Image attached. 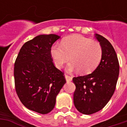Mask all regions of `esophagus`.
<instances>
[{
	"label": "esophagus",
	"mask_w": 127,
	"mask_h": 127,
	"mask_svg": "<svg viewBox=\"0 0 127 127\" xmlns=\"http://www.w3.org/2000/svg\"><path fill=\"white\" fill-rule=\"evenodd\" d=\"M64 76H65V78H66V80L67 82H69V81H71L72 80V77L66 74H64Z\"/></svg>",
	"instance_id": "obj_1"
}]
</instances>
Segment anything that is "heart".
<instances>
[{
    "label": "heart",
    "instance_id": "heart-1",
    "mask_svg": "<svg viewBox=\"0 0 127 127\" xmlns=\"http://www.w3.org/2000/svg\"><path fill=\"white\" fill-rule=\"evenodd\" d=\"M51 55L57 68H61L70 59L72 61L68 70H78L83 74L93 72L100 63L102 49L100 44L80 35H73L66 37L61 44L52 46Z\"/></svg>",
    "mask_w": 127,
    "mask_h": 127
}]
</instances>
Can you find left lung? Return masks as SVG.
<instances>
[{"mask_svg": "<svg viewBox=\"0 0 127 127\" xmlns=\"http://www.w3.org/2000/svg\"><path fill=\"white\" fill-rule=\"evenodd\" d=\"M95 37L102 49L100 63L92 73L74 77V106L79 112L91 115L102 109L114 94L119 74V63L114 48L101 35Z\"/></svg>", "mask_w": 127, "mask_h": 127, "instance_id": "obj_1", "label": "left lung"}]
</instances>
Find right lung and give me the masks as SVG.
Returning <instances> with one entry per match:
<instances>
[{
    "mask_svg": "<svg viewBox=\"0 0 127 127\" xmlns=\"http://www.w3.org/2000/svg\"><path fill=\"white\" fill-rule=\"evenodd\" d=\"M55 34L40 35L25 43L14 63L16 92L26 107L41 114L53 109L56 97L66 83L63 72L55 66L51 55Z\"/></svg>",
    "mask_w": 127,
    "mask_h": 127,
    "instance_id": "right-lung-1",
    "label": "right lung"
}]
</instances>
